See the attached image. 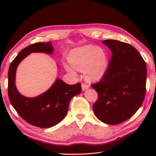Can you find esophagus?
<instances>
[{"mask_svg": "<svg viewBox=\"0 0 156 156\" xmlns=\"http://www.w3.org/2000/svg\"><path fill=\"white\" fill-rule=\"evenodd\" d=\"M89 87V85L87 84H84V83H82V90H86L87 89H88Z\"/></svg>", "mask_w": 156, "mask_h": 156, "instance_id": "obj_1", "label": "esophagus"}]
</instances>
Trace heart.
I'll return each instance as SVG.
<instances>
[{
  "mask_svg": "<svg viewBox=\"0 0 156 156\" xmlns=\"http://www.w3.org/2000/svg\"><path fill=\"white\" fill-rule=\"evenodd\" d=\"M72 68L78 71H84L88 80H96L102 78L108 66V56L103 49L93 45H87L72 50L68 56ZM71 74L73 69L67 67Z\"/></svg>",
  "mask_w": 156,
  "mask_h": 156,
  "instance_id": "b5f03b06",
  "label": "heart"
}]
</instances>
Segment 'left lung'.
<instances>
[{"instance_id": "1", "label": "left lung", "mask_w": 156, "mask_h": 156, "mask_svg": "<svg viewBox=\"0 0 156 156\" xmlns=\"http://www.w3.org/2000/svg\"><path fill=\"white\" fill-rule=\"evenodd\" d=\"M112 53L105 74L91 84L98 99L92 106L99 120L118 125L130 119L143 103L146 91V63L133 46L113 39L102 41Z\"/></svg>"}]
</instances>
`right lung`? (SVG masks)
<instances>
[{
  "instance_id": "add662e5",
  "label": "right lung",
  "mask_w": 156,
  "mask_h": 156,
  "mask_svg": "<svg viewBox=\"0 0 156 156\" xmlns=\"http://www.w3.org/2000/svg\"><path fill=\"white\" fill-rule=\"evenodd\" d=\"M52 51L49 41L29 45L13 59L8 72V94L13 108L28 123L41 128L51 127L59 123L67 113L71 99L82 90L79 82L69 85L57 79L47 92L37 97L26 98L19 94L15 84L16 69L19 63L32 52L51 54Z\"/></svg>"
}]
</instances>
